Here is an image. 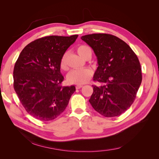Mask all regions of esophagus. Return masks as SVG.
I'll return each instance as SVG.
<instances>
[{
  "instance_id": "34e87169",
  "label": "esophagus",
  "mask_w": 159,
  "mask_h": 159,
  "mask_svg": "<svg viewBox=\"0 0 159 159\" xmlns=\"http://www.w3.org/2000/svg\"><path fill=\"white\" fill-rule=\"evenodd\" d=\"M82 87H83L82 85H77L75 86V88H76L77 89H79L82 88Z\"/></svg>"
}]
</instances>
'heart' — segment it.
Wrapping results in <instances>:
<instances>
[{"label":"heart","instance_id":"heart-1","mask_svg":"<svg viewBox=\"0 0 159 159\" xmlns=\"http://www.w3.org/2000/svg\"><path fill=\"white\" fill-rule=\"evenodd\" d=\"M77 52L78 54L85 58L88 55H91V50L90 48L85 45H81L78 47ZM60 68L61 70H67L66 64V54L62 56L60 60ZM93 75V72L90 69L85 68L82 70H72L68 75V81L71 84L81 85L88 82Z\"/></svg>","mask_w":159,"mask_h":159}]
</instances>
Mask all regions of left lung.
I'll return each instance as SVG.
<instances>
[{"label":"left lung","instance_id":"1","mask_svg":"<svg viewBox=\"0 0 159 159\" xmlns=\"http://www.w3.org/2000/svg\"><path fill=\"white\" fill-rule=\"evenodd\" d=\"M91 47L98 67L93 80L103 85H92L89 100L96 111L106 117L119 116L131 107L142 81L141 64L130 46L109 34L81 36Z\"/></svg>","mask_w":159,"mask_h":159}]
</instances>
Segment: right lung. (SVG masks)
<instances>
[{
    "label": "right lung",
    "instance_id": "obj_1",
    "mask_svg": "<svg viewBox=\"0 0 159 159\" xmlns=\"http://www.w3.org/2000/svg\"><path fill=\"white\" fill-rule=\"evenodd\" d=\"M78 35L49 36L30 42L19 55L13 71L14 89L28 113L51 121L64 112L74 85L63 87L60 60Z\"/></svg>",
    "mask_w": 159,
    "mask_h": 159
}]
</instances>
